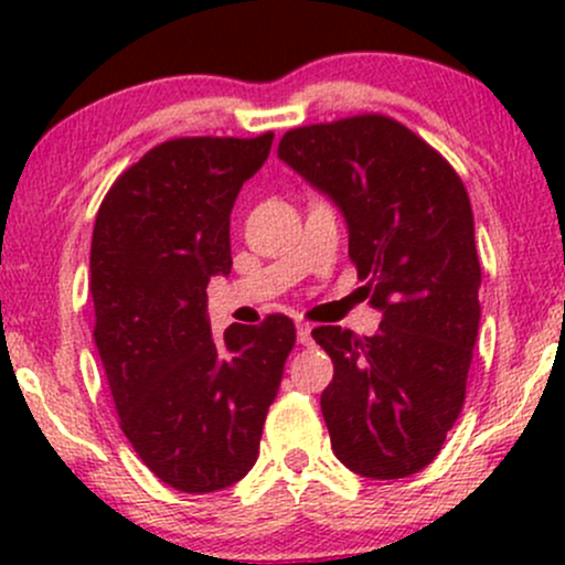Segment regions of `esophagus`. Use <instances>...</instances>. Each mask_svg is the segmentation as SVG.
Listing matches in <instances>:
<instances>
[{
  "label": "esophagus",
  "instance_id": "34e87169",
  "mask_svg": "<svg viewBox=\"0 0 565 565\" xmlns=\"http://www.w3.org/2000/svg\"><path fill=\"white\" fill-rule=\"evenodd\" d=\"M297 342H300V345H310V342H313V327H310V323H297Z\"/></svg>",
  "mask_w": 565,
  "mask_h": 565
}]
</instances>
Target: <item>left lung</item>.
Here are the masks:
<instances>
[{
  "mask_svg": "<svg viewBox=\"0 0 565 565\" xmlns=\"http://www.w3.org/2000/svg\"><path fill=\"white\" fill-rule=\"evenodd\" d=\"M278 159L348 225V255L382 313L372 337L313 329L332 355L321 393L332 451L372 481L436 459L465 404L481 321L468 191L423 138L380 114L289 129Z\"/></svg>",
  "mask_w": 565,
  "mask_h": 565,
  "instance_id": "1",
  "label": "left lung"
}]
</instances>
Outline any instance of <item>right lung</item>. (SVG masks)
Segmentation results:
<instances>
[{"label": "right lung", "instance_id": "right-lung-1", "mask_svg": "<svg viewBox=\"0 0 565 565\" xmlns=\"http://www.w3.org/2000/svg\"><path fill=\"white\" fill-rule=\"evenodd\" d=\"M260 138H178L111 185L95 217V345L125 436L153 476L185 494L242 481L295 345L268 316L212 337L206 284L231 274V210L265 164Z\"/></svg>", "mask_w": 565, "mask_h": 565}]
</instances>
